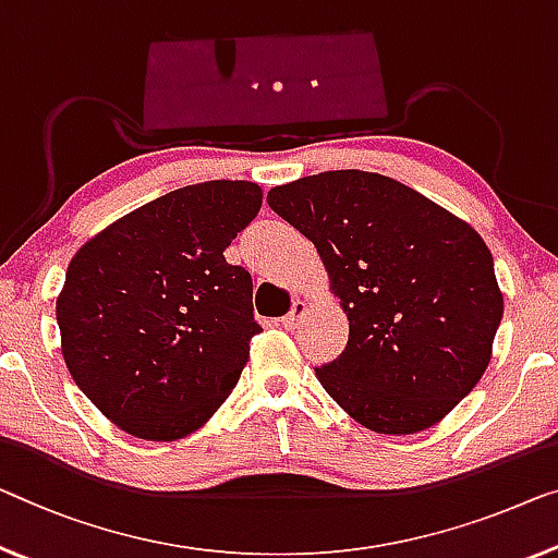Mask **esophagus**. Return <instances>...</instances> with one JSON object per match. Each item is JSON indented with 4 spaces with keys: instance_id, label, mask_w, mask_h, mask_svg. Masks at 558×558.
I'll list each match as a JSON object with an SVG mask.
<instances>
[{
    "instance_id": "esophagus-1",
    "label": "esophagus",
    "mask_w": 558,
    "mask_h": 558,
    "mask_svg": "<svg viewBox=\"0 0 558 558\" xmlns=\"http://www.w3.org/2000/svg\"><path fill=\"white\" fill-rule=\"evenodd\" d=\"M305 313H307V305H305V301H301V298H298V301H293V305H290V311L282 315V320H280L282 328L295 330L303 323Z\"/></svg>"
}]
</instances>
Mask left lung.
Here are the masks:
<instances>
[{"instance_id": "8db88e82", "label": "left lung", "mask_w": 558, "mask_h": 558, "mask_svg": "<svg viewBox=\"0 0 558 558\" xmlns=\"http://www.w3.org/2000/svg\"><path fill=\"white\" fill-rule=\"evenodd\" d=\"M268 205L311 240L348 315L320 386L376 434L446 418L494 353L504 293L484 238L393 178L330 170L278 185Z\"/></svg>"}]
</instances>
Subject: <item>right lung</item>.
I'll return each mask as SVG.
<instances>
[{
	"label": "right lung",
	"mask_w": 558,
	"mask_h": 558,
	"mask_svg": "<svg viewBox=\"0 0 558 558\" xmlns=\"http://www.w3.org/2000/svg\"><path fill=\"white\" fill-rule=\"evenodd\" d=\"M260 185L210 180L114 220L70 260L57 295L62 359L95 409L143 440H178L226 403L251 359V272L226 247Z\"/></svg>",
	"instance_id": "obj_1"
}]
</instances>
